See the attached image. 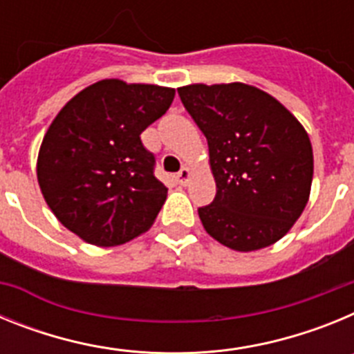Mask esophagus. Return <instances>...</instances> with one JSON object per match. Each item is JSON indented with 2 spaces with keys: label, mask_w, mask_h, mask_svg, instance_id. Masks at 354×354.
Returning <instances> with one entry per match:
<instances>
[{
  "label": "esophagus",
  "mask_w": 354,
  "mask_h": 354,
  "mask_svg": "<svg viewBox=\"0 0 354 354\" xmlns=\"http://www.w3.org/2000/svg\"><path fill=\"white\" fill-rule=\"evenodd\" d=\"M189 177H192V171H189V168L184 167L183 170L177 174V180H179V184H183V186H186L187 180H189Z\"/></svg>",
  "instance_id": "esophagus-1"
}]
</instances>
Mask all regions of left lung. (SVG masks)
<instances>
[{"label":"left lung","mask_w":354,"mask_h":354,"mask_svg":"<svg viewBox=\"0 0 354 354\" xmlns=\"http://www.w3.org/2000/svg\"><path fill=\"white\" fill-rule=\"evenodd\" d=\"M177 90L209 145L216 196L198 209L205 232L236 252L274 245L310 196L314 152L305 127L252 84L195 83Z\"/></svg>","instance_id":"left-lung-1"}]
</instances>
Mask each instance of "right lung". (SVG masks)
Instances as JSON below:
<instances>
[{
  "instance_id": "obj_1",
  "label": "right lung",
  "mask_w": 354,
  "mask_h": 354,
  "mask_svg": "<svg viewBox=\"0 0 354 354\" xmlns=\"http://www.w3.org/2000/svg\"><path fill=\"white\" fill-rule=\"evenodd\" d=\"M175 88L102 80L60 109L44 136L37 179L65 228L95 246L147 232L167 200L140 134L167 113Z\"/></svg>"
}]
</instances>
